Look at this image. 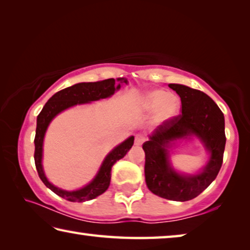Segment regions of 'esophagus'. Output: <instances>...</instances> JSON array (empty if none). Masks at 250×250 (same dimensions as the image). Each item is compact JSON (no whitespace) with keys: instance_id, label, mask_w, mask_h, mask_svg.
<instances>
[{"instance_id":"1","label":"esophagus","mask_w":250,"mask_h":250,"mask_svg":"<svg viewBox=\"0 0 250 250\" xmlns=\"http://www.w3.org/2000/svg\"><path fill=\"white\" fill-rule=\"evenodd\" d=\"M143 141H145V138L142 137V135H140V134H138L137 137H135V140H134V145L135 146H141L142 143H143Z\"/></svg>"}]
</instances>
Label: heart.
<instances>
[{"label":"heart","instance_id":"heart-1","mask_svg":"<svg viewBox=\"0 0 250 250\" xmlns=\"http://www.w3.org/2000/svg\"><path fill=\"white\" fill-rule=\"evenodd\" d=\"M145 108L149 111H156V121L166 122L176 117L180 112L181 101L174 95H170L167 91L156 89L150 91L145 97Z\"/></svg>","mask_w":250,"mask_h":250}]
</instances>
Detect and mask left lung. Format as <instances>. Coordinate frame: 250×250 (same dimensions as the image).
I'll list each match as a JSON object with an SVG mask.
<instances>
[{
	"label": "left lung",
	"instance_id": "obj_1",
	"mask_svg": "<svg viewBox=\"0 0 250 250\" xmlns=\"http://www.w3.org/2000/svg\"><path fill=\"white\" fill-rule=\"evenodd\" d=\"M182 103V113L163 122L143 143L145 174L150 191L167 200L185 202L209 186L221 170L225 150V119L215 101L204 92L184 84L170 83ZM195 135L210 152L207 167L197 175L177 173L169 164L168 147L180 138Z\"/></svg>",
	"mask_w": 250,
	"mask_h": 250
}]
</instances>
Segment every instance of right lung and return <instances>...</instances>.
<instances>
[{
    "mask_svg": "<svg viewBox=\"0 0 250 250\" xmlns=\"http://www.w3.org/2000/svg\"><path fill=\"white\" fill-rule=\"evenodd\" d=\"M117 81H120L121 83H126L128 80L125 78H118L115 80L113 78L105 79L103 82L96 83H76L74 86L65 88L61 91L55 94L52 98H49L47 103L42 109L40 115L37 116V125H36V134L34 139L35 143V153H34V160H35V166L37 173L43 183L47 186L49 189L57 194L65 200L69 202H84L94 200L97 196L107 191L110 185V179H111V167L117 161L124 158L131 147L133 146L134 137H130L124 141L121 145L117 146L110 153L105 156L103 164L99 168L98 173L95 176L89 184H87L84 188L77 189V191H65L53 185L48 182L47 177L45 176V173L42 166V158H43V142L44 137L47 130L48 125L55 117L58 113H61L64 110L68 109L76 104H82L91 103V101L100 100L108 98L112 96L115 91L120 89V84H117Z\"/></svg>",
    "mask_w": 250,
    "mask_h": 250,
    "instance_id": "obj_1",
    "label": "right lung"
}]
</instances>
